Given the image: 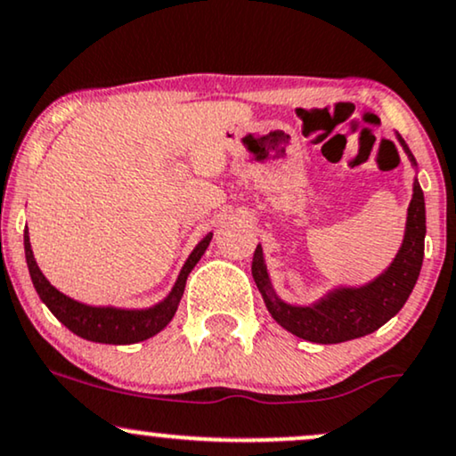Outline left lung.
Segmentation results:
<instances>
[{
    "label": "left lung",
    "instance_id": "left-lung-1",
    "mask_svg": "<svg viewBox=\"0 0 456 456\" xmlns=\"http://www.w3.org/2000/svg\"><path fill=\"white\" fill-rule=\"evenodd\" d=\"M397 140L402 142L412 166H416L414 155L402 135H397ZM425 197H422L419 180H414L403 244L388 270L380 273L376 281L359 289H333L312 305H290L278 297L272 287L261 244L256 246L255 256H252V278L273 321L293 336L314 344L348 342V339L374 333L403 308L419 281L422 256H425Z\"/></svg>",
    "mask_w": 456,
    "mask_h": 456
}]
</instances>
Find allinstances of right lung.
Returning <instances> with one entry per match:
<instances>
[{
	"mask_svg": "<svg viewBox=\"0 0 456 456\" xmlns=\"http://www.w3.org/2000/svg\"><path fill=\"white\" fill-rule=\"evenodd\" d=\"M212 233H208L200 244L195 246V250L191 252L189 259L180 270L178 281H175L174 289L169 290V295L163 301H159L157 305L146 310H123V308H112V305H86L80 301L68 297L61 290H57L51 282L46 281V276L40 272L37 263L34 259V250L29 244V233L25 229V256H27V267H29L31 282L40 295V299L48 305V310L53 312L65 327L69 329L76 336L89 339V342H100V344H135L142 339H148L157 336L161 329H166L172 321L175 310H178L180 299H183L186 278L197 261L201 259L208 244H210Z\"/></svg>",
	"mask_w": 456,
	"mask_h": 456,
	"instance_id": "obj_1",
	"label": "right lung"
}]
</instances>
